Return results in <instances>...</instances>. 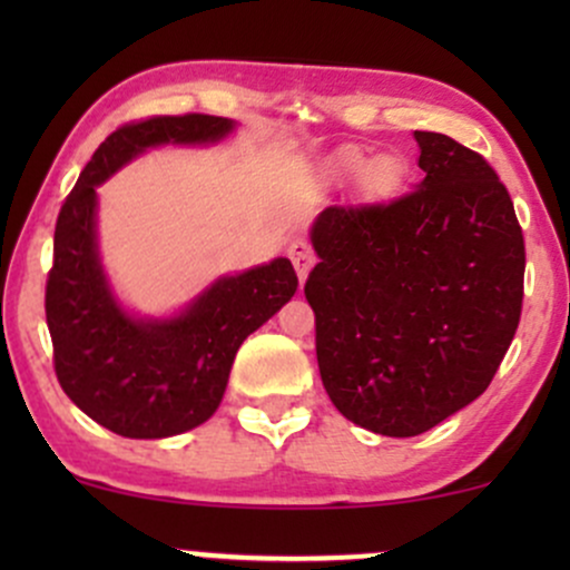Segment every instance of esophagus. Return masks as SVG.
<instances>
[{"instance_id":"1","label":"esophagus","mask_w":570,"mask_h":570,"mask_svg":"<svg viewBox=\"0 0 570 570\" xmlns=\"http://www.w3.org/2000/svg\"><path fill=\"white\" fill-rule=\"evenodd\" d=\"M289 257H292V265H294V271H297L299 281H305L307 271H311V265H313L311 246H307L305 240H294V244L289 246Z\"/></svg>"}]
</instances>
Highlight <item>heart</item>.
<instances>
[{"label":"heart","mask_w":570,"mask_h":570,"mask_svg":"<svg viewBox=\"0 0 570 570\" xmlns=\"http://www.w3.org/2000/svg\"><path fill=\"white\" fill-rule=\"evenodd\" d=\"M356 174L364 187L385 189L396 179V160L391 155H377V158L364 163L356 149H343V153L332 155L324 166L326 181H332V185H345Z\"/></svg>","instance_id":"b5f03b06"}]
</instances>
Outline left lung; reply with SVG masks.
<instances>
[{"instance_id": "1", "label": "left lung", "mask_w": 570, "mask_h": 570, "mask_svg": "<svg viewBox=\"0 0 570 570\" xmlns=\"http://www.w3.org/2000/svg\"><path fill=\"white\" fill-rule=\"evenodd\" d=\"M423 179L402 198L330 206L305 281L332 404L356 426L417 436L493 381L522 311L525 244L480 155L415 130Z\"/></svg>"}]
</instances>
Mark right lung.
I'll use <instances>...</instances> for the list:
<instances>
[{"instance_id":"right-lung-1","label":"right lung","mask_w":570,"mask_h":570,"mask_svg":"<svg viewBox=\"0 0 570 570\" xmlns=\"http://www.w3.org/2000/svg\"><path fill=\"white\" fill-rule=\"evenodd\" d=\"M238 122L214 115L153 117L115 130L61 206L45 313L61 389L98 426L128 440H166L219 407L240 343L297 292L286 257L225 273L163 316L115 292L98 244V187L155 147H212Z\"/></svg>"}]
</instances>
